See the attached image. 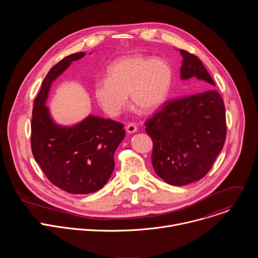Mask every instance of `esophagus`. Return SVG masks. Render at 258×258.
Here are the masks:
<instances>
[{
    "label": "esophagus",
    "mask_w": 258,
    "mask_h": 258,
    "mask_svg": "<svg viewBox=\"0 0 258 258\" xmlns=\"http://www.w3.org/2000/svg\"><path fill=\"white\" fill-rule=\"evenodd\" d=\"M125 130H126V132H127L128 134H133V133H136V132L138 131V127H137V125H136L135 123H128V124L126 125Z\"/></svg>",
    "instance_id": "esophagus-1"
}]
</instances>
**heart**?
Segmentation results:
<instances>
[{"mask_svg": "<svg viewBox=\"0 0 258 258\" xmlns=\"http://www.w3.org/2000/svg\"><path fill=\"white\" fill-rule=\"evenodd\" d=\"M171 83L168 64L159 59L132 55L114 61L107 69V80L95 84V97L109 115L115 116L127 103L142 112H151L165 100Z\"/></svg>", "mask_w": 258, "mask_h": 258, "instance_id": "b5f03b06", "label": "heart"}]
</instances>
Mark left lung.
Returning a JSON list of instances; mask_svg holds the SVG:
<instances>
[{
	"label": "left lung",
	"mask_w": 258,
	"mask_h": 258,
	"mask_svg": "<svg viewBox=\"0 0 258 258\" xmlns=\"http://www.w3.org/2000/svg\"><path fill=\"white\" fill-rule=\"evenodd\" d=\"M179 52L181 80L191 81L194 89L208 90L167 100L144 123L153 142V168L172 186H185L206 175L227 136L224 100L211 89L215 83L196 55Z\"/></svg>",
	"instance_id": "obj_1"
}]
</instances>
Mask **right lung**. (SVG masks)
Returning a JSON list of instances; mask_svg holds the SVG:
<instances>
[{"mask_svg": "<svg viewBox=\"0 0 258 258\" xmlns=\"http://www.w3.org/2000/svg\"><path fill=\"white\" fill-rule=\"evenodd\" d=\"M85 53L66 56L54 65L36 96L31 118V152L56 187L71 194L100 190L114 169V152L125 136L121 122L90 115L72 127L53 122L45 101L52 82Z\"/></svg>", "mask_w": 258, "mask_h": 258, "instance_id": "obj_1", "label": "right lung"}]
</instances>
